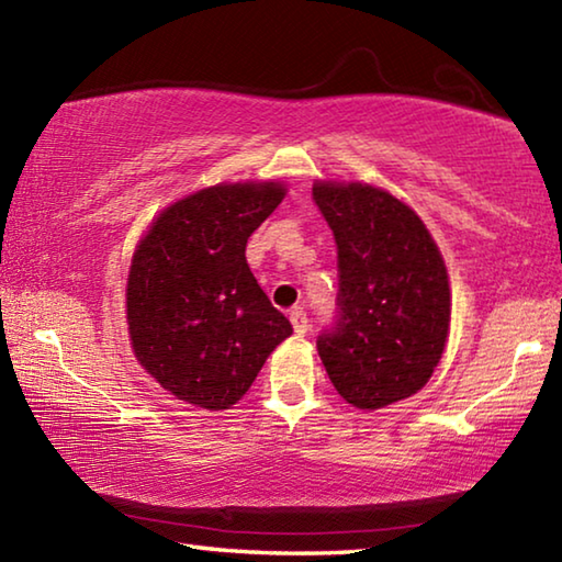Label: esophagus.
Returning <instances> with one entry per match:
<instances>
[{
  "label": "esophagus",
  "instance_id": "obj_1",
  "mask_svg": "<svg viewBox=\"0 0 562 562\" xmlns=\"http://www.w3.org/2000/svg\"><path fill=\"white\" fill-rule=\"evenodd\" d=\"M290 322H292V327H294V331H297L300 337L307 335L310 319H307V312H304L302 307H294V310L290 312Z\"/></svg>",
  "mask_w": 562,
  "mask_h": 562
}]
</instances>
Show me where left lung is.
Returning <instances> with one entry per match:
<instances>
[{"instance_id":"obj_1","label":"left lung","mask_w":562,"mask_h":562,"mask_svg":"<svg viewBox=\"0 0 562 562\" xmlns=\"http://www.w3.org/2000/svg\"><path fill=\"white\" fill-rule=\"evenodd\" d=\"M312 201L337 243V315L317 337L331 384L357 408L416 394L439 367L451 290L434 237L382 188L317 183Z\"/></svg>"}]
</instances>
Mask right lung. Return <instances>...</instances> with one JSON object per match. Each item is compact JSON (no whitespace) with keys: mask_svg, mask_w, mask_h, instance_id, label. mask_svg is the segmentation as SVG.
Wrapping results in <instances>:
<instances>
[{"mask_svg":"<svg viewBox=\"0 0 562 562\" xmlns=\"http://www.w3.org/2000/svg\"><path fill=\"white\" fill-rule=\"evenodd\" d=\"M280 183L213 186L166 207L133 252L126 315L140 367L180 402H240L290 319L272 307L245 245L282 203Z\"/></svg>","mask_w":562,"mask_h":562,"instance_id":"add662e5","label":"right lung"}]
</instances>
